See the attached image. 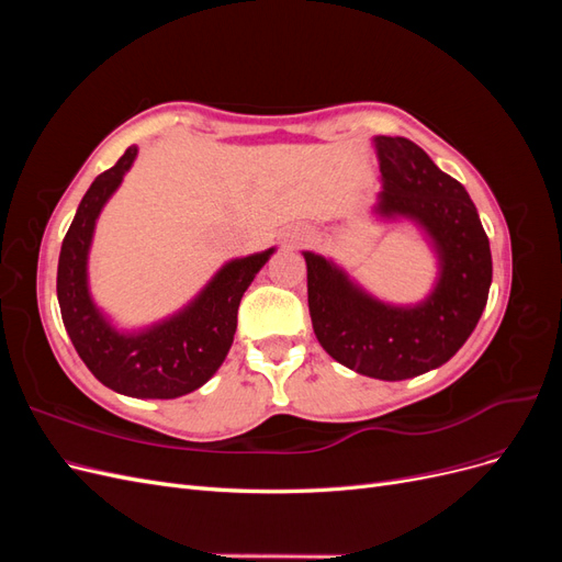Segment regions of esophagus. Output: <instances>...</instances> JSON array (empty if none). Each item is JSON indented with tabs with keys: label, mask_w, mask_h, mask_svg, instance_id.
I'll use <instances>...</instances> for the list:
<instances>
[{
	"label": "esophagus",
	"mask_w": 562,
	"mask_h": 562,
	"mask_svg": "<svg viewBox=\"0 0 562 562\" xmlns=\"http://www.w3.org/2000/svg\"><path fill=\"white\" fill-rule=\"evenodd\" d=\"M310 239H312L310 232H293L291 234V241L293 244H302V241H310Z\"/></svg>",
	"instance_id": "obj_1"
}]
</instances>
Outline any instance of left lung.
<instances>
[{"label":"left lung","instance_id":"obj_1","mask_svg":"<svg viewBox=\"0 0 562 562\" xmlns=\"http://www.w3.org/2000/svg\"><path fill=\"white\" fill-rule=\"evenodd\" d=\"M382 192L375 213L411 217L429 234L440 274L427 300L394 307L361 291L342 269L314 252L307 262L316 339L337 363L375 380L417 378L450 361L479 323L492 255L471 196L407 138H375Z\"/></svg>","mask_w":562,"mask_h":562}]
</instances>
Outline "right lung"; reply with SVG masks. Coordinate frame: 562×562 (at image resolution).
Here are the masks:
<instances>
[{"mask_svg": "<svg viewBox=\"0 0 562 562\" xmlns=\"http://www.w3.org/2000/svg\"><path fill=\"white\" fill-rule=\"evenodd\" d=\"M138 147H128L83 194L58 258V304L79 359L105 386L133 398H178L206 384L234 342L236 312L274 248L232 260L182 312L140 333H119L89 295L87 260L95 220L124 180Z\"/></svg>", "mask_w": 562, "mask_h": 562, "instance_id": "right-lung-1", "label": "right lung"}]
</instances>
